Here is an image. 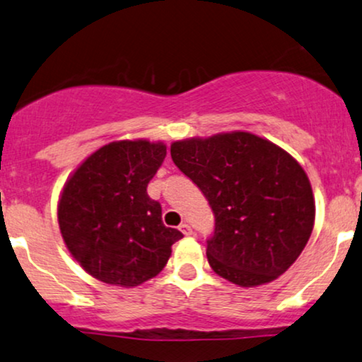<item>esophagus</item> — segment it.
Returning a JSON list of instances; mask_svg holds the SVG:
<instances>
[{"mask_svg": "<svg viewBox=\"0 0 362 362\" xmlns=\"http://www.w3.org/2000/svg\"><path fill=\"white\" fill-rule=\"evenodd\" d=\"M180 231L185 234V236H191L192 234V229H191V226L187 223H182L181 226H180Z\"/></svg>", "mask_w": 362, "mask_h": 362, "instance_id": "esophagus-1", "label": "esophagus"}]
</instances>
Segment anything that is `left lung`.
Returning <instances> with one entry per match:
<instances>
[{
    "mask_svg": "<svg viewBox=\"0 0 362 362\" xmlns=\"http://www.w3.org/2000/svg\"><path fill=\"white\" fill-rule=\"evenodd\" d=\"M173 161L216 218L209 266L241 288L271 283L298 259L314 228L309 177L288 151L247 131L171 144Z\"/></svg>",
    "mask_w": 362,
    "mask_h": 362,
    "instance_id": "8db88e82",
    "label": "left lung"
}]
</instances>
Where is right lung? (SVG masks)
Returning a JSON list of instances; mask_svg holds the SVG:
<instances>
[{"mask_svg":"<svg viewBox=\"0 0 362 362\" xmlns=\"http://www.w3.org/2000/svg\"><path fill=\"white\" fill-rule=\"evenodd\" d=\"M166 156L163 141L123 139L89 154L64 182L58 201L63 241L78 264L111 286L134 288L163 271L182 234L161 221L148 196Z\"/></svg>","mask_w":362,"mask_h":362,"instance_id":"add662e5","label":"right lung"}]
</instances>
